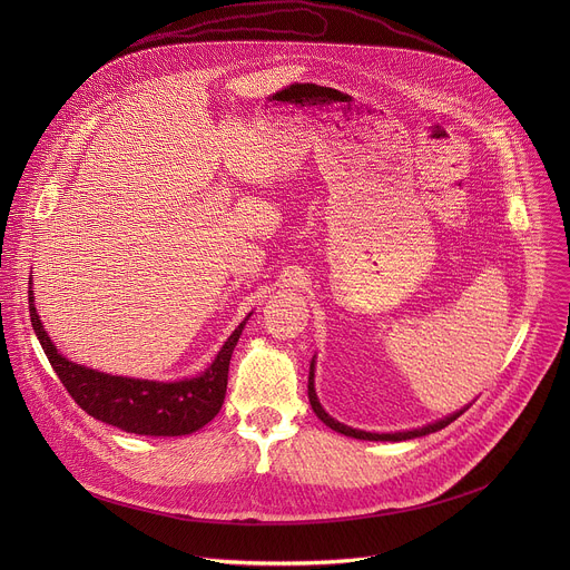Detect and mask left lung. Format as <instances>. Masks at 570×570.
Listing matches in <instances>:
<instances>
[{"label": "left lung", "instance_id": "1", "mask_svg": "<svg viewBox=\"0 0 570 570\" xmlns=\"http://www.w3.org/2000/svg\"><path fill=\"white\" fill-rule=\"evenodd\" d=\"M308 401H311V409H313V413L317 415V420H322L330 429H334L336 433H343V435H347V438L370 440V442H403V440H413V438H424V435L435 433V431H442L444 426H449L451 422H455V420L469 409V405H471V403H469V405H464V409H460V411H455V413H451V415H446V417H442V420H438V422H433V424H426V426H422V429H413V431H399V433H367V431H358V429H352V426H345V424L336 422V420L320 405V399H317V394H315V356H313L311 367H308Z\"/></svg>", "mask_w": 570, "mask_h": 570}]
</instances>
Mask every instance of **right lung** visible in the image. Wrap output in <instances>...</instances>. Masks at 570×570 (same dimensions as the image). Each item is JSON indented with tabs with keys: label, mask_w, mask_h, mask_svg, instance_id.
I'll use <instances>...</instances> for the list:
<instances>
[{
	"label": "right lung",
	"mask_w": 570,
	"mask_h": 570,
	"mask_svg": "<svg viewBox=\"0 0 570 570\" xmlns=\"http://www.w3.org/2000/svg\"><path fill=\"white\" fill-rule=\"evenodd\" d=\"M33 302V291H29V313L36 336L71 399L99 422L126 433L153 438L196 433L218 415L227 390L232 352L250 320L248 313L225 341L212 365L198 376L180 381H148L106 374L65 358L45 332Z\"/></svg>",
	"instance_id": "1"
}]
</instances>
